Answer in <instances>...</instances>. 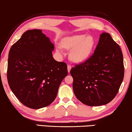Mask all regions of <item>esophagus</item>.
Listing matches in <instances>:
<instances>
[{
	"instance_id": "esophagus-1",
	"label": "esophagus",
	"mask_w": 132,
	"mask_h": 132,
	"mask_svg": "<svg viewBox=\"0 0 132 132\" xmlns=\"http://www.w3.org/2000/svg\"><path fill=\"white\" fill-rule=\"evenodd\" d=\"M71 65L68 64V72H69L70 71H71Z\"/></svg>"
}]
</instances>
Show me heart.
<instances>
[{
  "mask_svg": "<svg viewBox=\"0 0 132 132\" xmlns=\"http://www.w3.org/2000/svg\"><path fill=\"white\" fill-rule=\"evenodd\" d=\"M94 44L95 40L92 36L83 34L66 38L61 42V46L64 49L72 50L70 58L74 62L81 63L89 57Z\"/></svg>",
  "mask_w": 132,
  "mask_h": 132,
  "instance_id": "1",
  "label": "heart"
}]
</instances>
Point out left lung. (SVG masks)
<instances>
[{
  "mask_svg": "<svg viewBox=\"0 0 132 132\" xmlns=\"http://www.w3.org/2000/svg\"><path fill=\"white\" fill-rule=\"evenodd\" d=\"M76 97L88 106L107 104L115 97L123 81V55L110 35H100L94 54L70 71Z\"/></svg>",
  "mask_w": 132,
  "mask_h": 132,
  "instance_id": "1",
  "label": "left lung"
}]
</instances>
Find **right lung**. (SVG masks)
Returning <instances> with one entry per match:
<instances>
[{
  "label": "right lung",
  "mask_w": 132,
  "mask_h": 132,
  "mask_svg": "<svg viewBox=\"0 0 132 132\" xmlns=\"http://www.w3.org/2000/svg\"><path fill=\"white\" fill-rule=\"evenodd\" d=\"M54 45L41 30H30L11 46L7 79L18 100L27 107L39 109L55 99L61 81L68 76L67 64L55 60Z\"/></svg>",
  "instance_id": "add662e5"
}]
</instances>
